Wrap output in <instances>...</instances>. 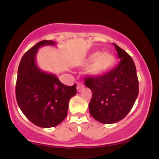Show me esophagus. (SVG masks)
<instances>
[{"label": "esophagus", "instance_id": "34e87169", "mask_svg": "<svg viewBox=\"0 0 159 159\" xmlns=\"http://www.w3.org/2000/svg\"><path fill=\"white\" fill-rule=\"evenodd\" d=\"M83 89H84V84L81 82H78V84H77V90H78V92H81Z\"/></svg>", "mask_w": 159, "mask_h": 159}]
</instances>
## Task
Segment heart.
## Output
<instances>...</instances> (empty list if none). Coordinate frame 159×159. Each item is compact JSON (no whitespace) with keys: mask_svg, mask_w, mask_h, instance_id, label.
Here are the masks:
<instances>
[{"mask_svg":"<svg viewBox=\"0 0 159 159\" xmlns=\"http://www.w3.org/2000/svg\"><path fill=\"white\" fill-rule=\"evenodd\" d=\"M89 61L92 63L91 71L95 74H101L106 71L112 66L113 57L109 53L95 52L89 57Z\"/></svg>","mask_w":159,"mask_h":159,"instance_id":"b5f03b06","label":"heart"}]
</instances>
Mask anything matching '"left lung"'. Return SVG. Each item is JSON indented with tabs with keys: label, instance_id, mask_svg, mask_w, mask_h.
<instances>
[{
	"label": "left lung",
	"instance_id": "1",
	"mask_svg": "<svg viewBox=\"0 0 159 159\" xmlns=\"http://www.w3.org/2000/svg\"><path fill=\"white\" fill-rule=\"evenodd\" d=\"M120 63L100 76L89 75L84 84L92 90L89 108L95 120L102 124L119 122L128 114L139 92L136 67L131 57L113 43Z\"/></svg>",
	"mask_w": 159,
	"mask_h": 159
}]
</instances>
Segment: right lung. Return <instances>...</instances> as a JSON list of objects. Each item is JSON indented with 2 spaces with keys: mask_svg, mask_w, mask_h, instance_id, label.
I'll list each match as a JSON object with an SVG mask.
<instances>
[{
  "mask_svg": "<svg viewBox=\"0 0 159 159\" xmlns=\"http://www.w3.org/2000/svg\"><path fill=\"white\" fill-rule=\"evenodd\" d=\"M44 45H54L43 40L29 49L20 61L15 95L21 112L35 125L44 128L61 124L67 115L69 100L77 93L76 84L67 86L53 75L37 67V50Z\"/></svg>",
  "mask_w": 159,
  "mask_h": 159,
  "instance_id": "right-lung-1",
  "label": "right lung"
}]
</instances>
